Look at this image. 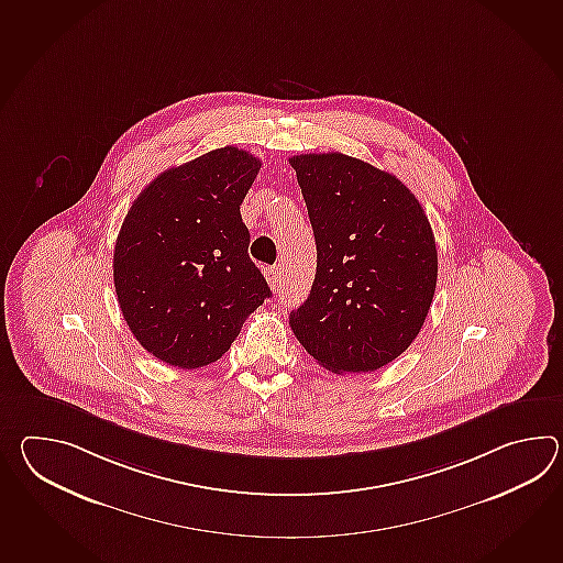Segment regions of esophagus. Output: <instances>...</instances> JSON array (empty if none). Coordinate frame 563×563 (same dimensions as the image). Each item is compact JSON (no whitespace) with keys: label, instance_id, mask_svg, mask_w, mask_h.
<instances>
[{"label":"esophagus","instance_id":"obj_1","mask_svg":"<svg viewBox=\"0 0 563 563\" xmlns=\"http://www.w3.org/2000/svg\"><path fill=\"white\" fill-rule=\"evenodd\" d=\"M280 278H283V271H280L278 266L266 268V280H268V285H271V288H273L275 292L280 290Z\"/></svg>","mask_w":563,"mask_h":563}]
</instances>
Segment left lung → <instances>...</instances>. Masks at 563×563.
<instances>
[{
    "label": "left lung",
    "instance_id": "1",
    "mask_svg": "<svg viewBox=\"0 0 563 563\" xmlns=\"http://www.w3.org/2000/svg\"><path fill=\"white\" fill-rule=\"evenodd\" d=\"M309 210L317 273L288 323L335 374L375 372L410 347L437 290L438 252L420 201L396 175L333 153L288 159Z\"/></svg>",
    "mask_w": 563,
    "mask_h": 563
}]
</instances>
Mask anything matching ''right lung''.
I'll list each match as a JSON object with an SVG mask.
<instances>
[{
	"instance_id": "1",
	"label": "right lung",
	"mask_w": 563,
	"mask_h": 563,
	"mask_svg": "<svg viewBox=\"0 0 563 563\" xmlns=\"http://www.w3.org/2000/svg\"><path fill=\"white\" fill-rule=\"evenodd\" d=\"M258 169L249 151L213 150L157 175L126 212L114 290L131 333L163 363L218 362L273 295L240 216Z\"/></svg>"
}]
</instances>
